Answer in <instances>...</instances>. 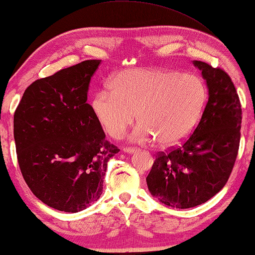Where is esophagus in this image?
Here are the masks:
<instances>
[{"mask_svg": "<svg viewBox=\"0 0 255 255\" xmlns=\"http://www.w3.org/2000/svg\"><path fill=\"white\" fill-rule=\"evenodd\" d=\"M136 150H137V148H135V147H125V148H124V152H125V153H129V154L135 153Z\"/></svg>", "mask_w": 255, "mask_h": 255, "instance_id": "obj_1", "label": "esophagus"}]
</instances>
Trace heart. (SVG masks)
I'll return each instance as SVG.
<instances>
[{
	"label": "heart",
	"instance_id": "obj_1",
	"mask_svg": "<svg viewBox=\"0 0 255 255\" xmlns=\"http://www.w3.org/2000/svg\"><path fill=\"white\" fill-rule=\"evenodd\" d=\"M110 89L94 94L91 109L112 138L125 135L135 120L133 139H156L172 147L188 138L206 107L208 91L196 75L163 68H129L110 80Z\"/></svg>",
	"mask_w": 255,
	"mask_h": 255
}]
</instances>
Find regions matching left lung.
Returning a JSON list of instances; mask_svg holds the SVG:
<instances>
[{
	"label": "left lung",
	"mask_w": 255,
	"mask_h": 255,
	"mask_svg": "<svg viewBox=\"0 0 255 255\" xmlns=\"http://www.w3.org/2000/svg\"><path fill=\"white\" fill-rule=\"evenodd\" d=\"M207 82L209 98L197 127L180 146L158 152L146 178L152 196L184 209L208 201L226 184L237 157L242 109L230 75L193 60Z\"/></svg>",
	"instance_id": "1"
}]
</instances>
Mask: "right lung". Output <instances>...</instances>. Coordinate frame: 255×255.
Returning a JSON list of instances; mask_svg holds the SVG:
<instances>
[{"label": "right lung", "instance_id": "right-lung-1", "mask_svg": "<svg viewBox=\"0 0 255 255\" xmlns=\"http://www.w3.org/2000/svg\"><path fill=\"white\" fill-rule=\"evenodd\" d=\"M100 62L84 60L34 81L14 112L16 156L25 183L44 204L66 213L100 198L107 163L119 152L86 102Z\"/></svg>", "mask_w": 255, "mask_h": 255}]
</instances>
